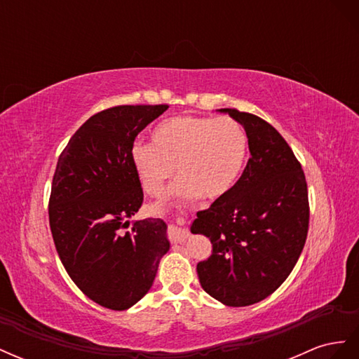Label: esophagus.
Here are the masks:
<instances>
[{
	"label": "esophagus",
	"mask_w": 359,
	"mask_h": 359,
	"mask_svg": "<svg viewBox=\"0 0 359 359\" xmlns=\"http://www.w3.org/2000/svg\"><path fill=\"white\" fill-rule=\"evenodd\" d=\"M189 236H190V232H189L187 227H184V219H182V217H178V219H177V226H172L170 227L172 241L182 243V241H186Z\"/></svg>",
	"instance_id": "esophagus-1"
}]
</instances>
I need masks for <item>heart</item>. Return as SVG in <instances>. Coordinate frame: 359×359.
Returning <instances> with one entry per match:
<instances>
[{
	"label": "heart",
	"instance_id": "1",
	"mask_svg": "<svg viewBox=\"0 0 359 359\" xmlns=\"http://www.w3.org/2000/svg\"><path fill=\"white\" fill-rule=\"evenodd\" d=\"M151 137L153 144L136 142L130 149L140 187L151 196L163 190L177 168L181 178L170 196L220 199L233 189L248 153L245 130L231 116H173L161 121Z\"/></svg>",
	"mask_w": 359,
	"mask_h": 359
}]
</instances>
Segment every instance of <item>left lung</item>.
<instances>
[{
    "instance_id": "obj_1",
    "label": "left lung",
    "mask_w": 359,
    "mask_h": 359,
    "mask_svg": "<svg viewBox=\"0 0 359 359\" xmlns=\"http://www.w3.org/2000/svg\"><path fill=\"white\" fill-rule=\"evenodd\" d=\"M219 112L244 127L250 158L233 189L199 211L190 231L212 244L198 264L203 290L224 306L245 307L277 290L298 262L309 232L307 182L273 126L236 109Z\"/></svg>"
}]
</instances>
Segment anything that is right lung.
I'll use <instances>...</instances> for the list:
<instances>
[{"label":"right lung","instance_id":"1","mask_svg":"<svg viewBox=\"0 0 359 359\" xmlns=\"http://www.w3.org/2000/svg\"><path fill=\"white\" fill-rule=\"evenodd\" d=\"M168 107L124 104L93 115L53 173L49 224L58 256L74 285L106 309L127 310L142 299L169 252L161 219L130 222L144 202L130 149Z\"/></svg>","mask_w":359,"mask_h":359}]
</instances>
